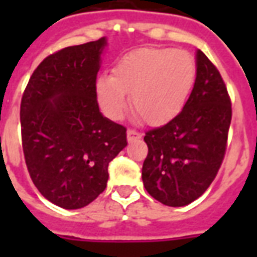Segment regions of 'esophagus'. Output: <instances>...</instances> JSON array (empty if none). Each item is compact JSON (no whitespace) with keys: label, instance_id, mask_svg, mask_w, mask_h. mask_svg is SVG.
<instances>
[{"label":"esophagus","instance_id":"obj_1","mask_svg":"<svg viewBox=\"0 0 257 257\" xmlns=\"http://www.w3.org/2000/svg\"><path fill=\"white\" fill-rule=\"evenodd\" d=\"M126 137H128V141L139 140V139H141V133H139L137 131H135V129H128Z\"/></svg>","mask_w":257,"mask_h":257}]
</instances>
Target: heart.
<instances>
[{
  "label": "heart",
  "mask_w": 257,
  "mask_h": 257,
  "mask_svg": "<svg viewBox=\"0 0 257 257\" xmlns=\"http://www.w3.org/2000/svg\"><path fill=\"white\" fill-rule=\"evenodd\" d=\"M196 80V62L184 50L144 48L125 54L113 74L96 78V94L102 112L120 120L132 106L151 124H164L181 112Z\"/></svg>",
  "instance_id": "obj_1"
}]
</instances>
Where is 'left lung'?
Returning <instances> with one entry per match:
<instances>
[{"instance_id": "obj_1", "label": "left lung", "mask_w": 257, "mask_h": 257, "mask_svg": "<svg viewBox=\"0 0 257 257\" xmlns=\"http://www.w3.org/2000/svg\"><path fill=\"white\" fill-rule=\"evenodd\" d=\"M196 81L183 110L145 133L148 155L143 183L169 207L195 201L215 180L227 149L232 106L227 86L211 60L197 50Z\"/></svg>"}]
</instances>
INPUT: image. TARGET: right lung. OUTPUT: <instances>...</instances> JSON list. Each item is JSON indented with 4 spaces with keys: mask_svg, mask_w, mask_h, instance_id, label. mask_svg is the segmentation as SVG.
Here are the masks:
<instances>
[{
    "mask_svg": "<svg viewBox=\"0 0 257 257\" xmlns=\"http://www.w3.org/2000/svg\"><path fill=\"white\" fill-rule=\"evenodd\" d=\"M105 37L68 46L34 69L21 100L22 151L30 179L50 203L78 209L104 192L126 128L101 114L97 72Z\"/></svg>",
    "mask_w": 257,
    "mask_h": 257,
    "instance_id": "1",
    "label": "right lung"
}]
</instances>
